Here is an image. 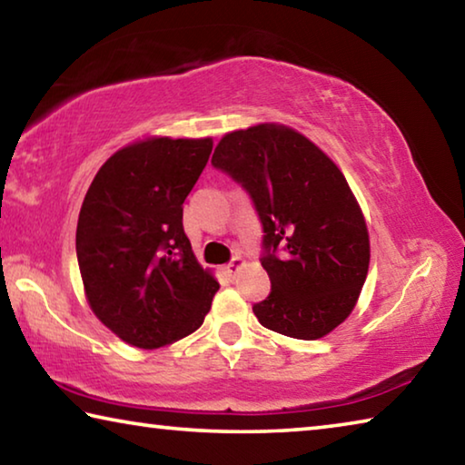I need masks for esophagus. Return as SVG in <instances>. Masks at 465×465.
Instances as JSON below:
<instances>
[{
    "label": "esophagus",
    "instance_id": "1",
    "mask_svg": "<svg viewBox=\"0 0 465 465\" xmlns=\"http://www.w3.org/2000/svg\"><path fill=\"white\" fill-rule=\"evenodd\" d=\"M242 264H243V261H242V256H233V258H232V261L225 264V271H227V274H235V272H238V269H240V266H242Z\"/></svg>",
    "mask_w": 465,
    "mask_h": 465
}]
</instances>
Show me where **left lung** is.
Segmentation results:
<instances>
[{"label": "left lung", "instance_id": "1", "mask_svg": "<svg viewBox=\"0 0 465 465\" xmlns=\"http://www.w3.org/2000/svg\"><path fill=\"white\" fill-rule=\"evenodd\" d=\"M211 163L248 193L262 223L271 293L252 305L258 322L299 341L332 332L355 308L369 269L367 225L342 172L277 124L227 133Z\"/></svg>", "mask_w": 465, "mask_h": 465}]
</instances>
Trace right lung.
Masks as SVG:
<instances>
[{
    "label": "right lung",
    "mask_w": 465,
    "mask_h": 465,
    "mask_svg": "<svg viewBox=\"0 0 465 465\" xmlns=\"http://www.w3.org/2000/svg\"><path fill=\"white\" fill-rule=\"evenodd\" d=\"M211 149V139L141 141L108 157L85 193L75 233L85 295L102 324L139 349L193 334L219 289L183 225Z\"/></svg>",
    "instance_id": "1"
}]
</instances>
